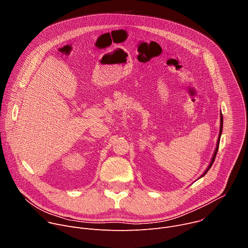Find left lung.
<instances>
[{"label":"left lung","instance_id":"obj_1","mask_svg":"<svg viewBox=\"0 0 248 248\" xmlns=\"http://www.w3.org/2000/svg\"><path fill=\"white\" fill-rule=\"evenodd\" d=\"M222 130H223V116H222V114H221V125H220V133H219V137H218V141H217V146H216V149H215V152H214V155H213V158H212V160H211V163H210V165L208 166V168H207V170L204 171V173L201 175V176H203V175H205L206 174V172L209 170V169L212 167V165H213V163H214V161H215V158H216V155H217V153H218V149H219V145H220V138H221V134H222Z\"/></svg>","mask_w":248,"mask_h":248}]
</instances>
